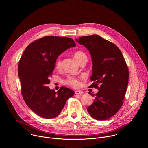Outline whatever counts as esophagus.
Segmentation results:
<instances>
[{
	"label": "esophagus",
	"mask_w": 148,
	"mask_h": 148,
	"mask_svg": "<svg viewBox=\"0 0 148 148\" xmlns=\"http://www.w3.org/2000/svg\"><path fill=\"white\" fill-rule=\"evenodd\" d=\"M75 94H77V95H81V94H83V92L81 91H75Z\"/></svg>",
	"instance_id": "esophagus-1"
}]
</instances>
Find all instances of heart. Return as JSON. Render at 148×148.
Segmentation results:
<instances>
[{"instance_id":"1","label":"heart","mask_w":148,"mask_h":148,"mask_svg":"<svg viewBox=\"0 0 148 148\" xmlns=\"http://www.w3.org/2000/svg\"><path fill=\"white\" fill-rule=\"evenodd\" d=\"M74 57L75 58V60L79 62L80 63L82 61H83L84 60L87 59V57L86 56V54L84 53L82 51H76L74 54ZM55 65H56V67L57 69H60L62 67V60L60 57H58L56 60V62H55ZM64 83L67 86H69L70 87H73V88H78L81 85V82L80 81L78 78L74 77H68L67 78H66L64 80Z\"/></svg>"}]
</instances>
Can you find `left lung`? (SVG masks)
<instances>
[{"label": "left lung", "instance_id": "1", "mask_svg": "<svg viewBox=\"0 0 148 148\" xmlns=\"http://www.w3.org/2000/svg\"><path fill=\"white\" fill-rule=\"evenodd\" d=\"M76 41L90 51L93 65L90 79L94 81L90 87L99 90L96 94L89 92L95 99L87 111L97 120H107L123 103L129 79L128 66L119 48L98 35L80 37Z\"/></svg>", "mask_w": 148, "mask_h": 148}]
</instances>
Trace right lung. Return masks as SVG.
Here are the masks:
<instances>
[{
  "instance_id": "right-lung-1",
  "label": "right lung",
  "mask_w": 148,
  "mask_h": 148,
  "mask_svg": "<svg viewBox=\"0 0 148 148\" xmlns=\"http://www.w3.org/2000/svg\"><path fill=\"white\" fill-rule=\"evenodd\" d=\"M75 46L69 37L48 36L30 43L18 65L21 92L28 107L37 115L46 119L57 116L74 91L61 87L56 92L47 86L57 57Z\"/></svg>"
}]
</instances>
